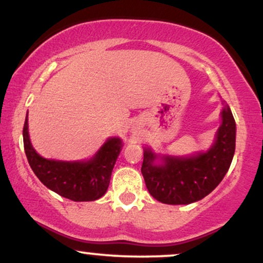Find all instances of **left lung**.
I'll return each instance as SVG.
<instances>
[{
  "instance_id": "8db88e82",
  "label": "left lung",
  "mask_w": 263,
  "mask_h": 263,
  "mask_svg": "<svg viewBox=\"0 0 263 263\" xmlns=\"http://www.w3.org/2000/svg\"><path fill=\"white\" fill-rule=\"evenodd\" d=\"M222 124L216 140L206 152L189 157L160 156L145 147L141 173L148 193L162 203L187 205L209 195L221 183L231 167L235 151V121L222 101ZM160 158L161 164L155 160Z\"/></svg>"
}]
</instances>
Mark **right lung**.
Instances as JSON below:
<instances>
[{"mask_svg":"<svg viewBox=\"0 0 263 263\" xmlns=\"http://www.w3.org/2000/svg\"><path fill=\"white\" fill-rule=\"evenodd\" d=\"M28 162L42 184L72 201H93L105 195L123 142L109 138L89 161L64 162L41 157L32 147L28 132V113L23 128Z\"/></svg>","mask_w":263,"mask_h":263,"instance_id":"1","label":"right lung"}]
</instances>
